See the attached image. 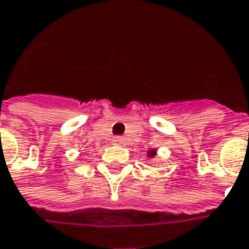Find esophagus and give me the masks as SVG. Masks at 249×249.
I'll list each match as a JSON object with an SVG mask.
<instances>
[{"label":"esophagus","instance_id":"esophagus-1","mask_svg":"<svg viewBox=\"0 0 249 249\" xmlns=\"http://www.w3.org/2000/svg\"><path fill=\"white\" fill-rule=\"evenodd\" d=\"M114 143H123V138H122V137H114Z\"/></svg>","mask_w":249,"mask_h":249}]
</instances>
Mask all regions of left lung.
Wrapping results in <instances>:
<instances>
[{
  "label": "left lung",
  "instance_id": "1",
  "mask_svg": "<svg viewBox=\"0 0 249 249\" xmlns=\"http://www.w3.org/2000/svg\"><path fill=\"white\" fill-rule=\"evenodd\" d=\"M154 156H156V151H154V150H150L149 157H154Z\"/></svg>",
  "mask_w": 249,
  "mask_h": 249
}]
</instances>
